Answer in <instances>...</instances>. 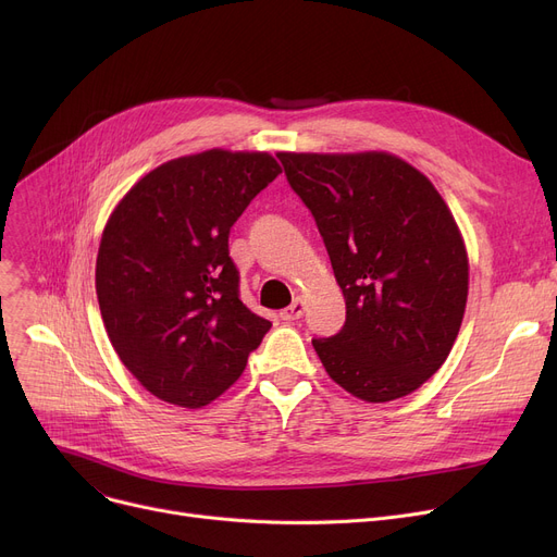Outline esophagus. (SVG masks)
I'll return each mask as SVG.
<instances>
[{"label":"esophagus","mask_w":557,"mask_h":557,"mask_svg":"<svg viewBox=\"0 0 557 557\" xmlns=\"http://www.w3.org/2000/svg\"><path fill=\"white\" fill-rule=\"evenodd\" d=\"M302 313H305V302H302V298H296L294 305L286 307V309L280 313V318L286 320V323H294V320L302 318Z\"/></svg>","instance_id":"34e87169"}]
</instances>
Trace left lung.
<instances>
[{
	"label": "left lung",
	"mask_w": 557,
	"mask_h": 557,
	"mask_svg": "<svg viewBox=\"0 0 557 557\" xmlns=\"http://www.w3.org/2000/svg\"><path fill=\"white\" fill-rule=\"evenodd\" d=\"M345 296V325L313 338L334 382L363 401L420 388L458 336L470 267L426 175L391 153H277Z\"/></svg>",
	"instance_id": "obj_1"
}]
</instances>
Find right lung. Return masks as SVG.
I'll list each match as a JSON object with an SVG mask.
<instances>
[{"instance_id":"1","label":"right lung","mask_w":557,"mask_h":557,"mask_svg":"<svg viewBox=\"0 0 557 557\" xmlns=\"http://www.w3.org/2000/svg\"><path fill=\"white\" fill-rule=\"evenodd\" d=\"M282 173L269 153L171 160L122 198L97 257L114 352L156 397L200 408L242 376L271 330L239 298L230 227Z\"/></svg>"}]
</instances>
